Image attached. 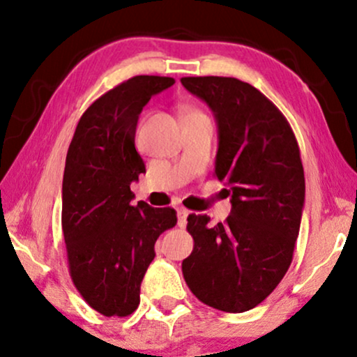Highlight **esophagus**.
Listing matches in <instances>:
<instances>
[{"mask_svg":"<svg viewBox=\"0 0 357 357\" xmlns=\"http://www.w3.org/2000/svg\"><path fill=\"white\" fill-rule=\"evenodd\" d=\"M176 214H178V226L179 227L186 226V220H188V214H190V211L184 208H178L176 209Z\"/></svg>","mask_w":357,"mask_h":357,"instance_id":"1","label":"esophagus"}]
</instances>
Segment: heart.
Masks as SVG:
<instances>
[{
    "instance_id": "heart-1",
    "label": "heart",
    "mask_w": 357,
    "mask_h": 357,
    "mask_svg": "<svg viewBox=\"0 0 357 357\" xmlns=\"http://www.w3.org/2000/svg\"><path fill=\"white\" fill-rule=\"evenodd\" d=\"M192 113H195V111H192Z\"/></svg>"
}]
</instances>
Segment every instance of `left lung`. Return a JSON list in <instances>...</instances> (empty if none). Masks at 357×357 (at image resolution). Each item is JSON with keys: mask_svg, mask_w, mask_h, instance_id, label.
Here are the masks:
<instances>
[{"mask_svg": "<svg viewBox=\"0 0 357 357\" xmlns=\"http://www.w3.org/2000/svg\"><path fill=\"white\" fill-rule=\"evenodd\" d=\"M218 123L214 174L231 190V214L211 225L190 214L192 252L183 276L201 303L244 312L263 303L293 261L304 208V169L287 119L255 86L225 76L181 78Z\"/></svg>", "mask_w": 357, "mask_h": 357, "instance_id": "8db88e82", "label": "left lung"}]
</instances>
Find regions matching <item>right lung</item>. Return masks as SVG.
Returning <instances> with one entry per match:
<instances>
[{"label": "right lung", "mask_w": 357, "mask_h": 357, "mask_svg": "<svg viewBox=\"0 0 357 357\" xmlns=\"http://www.w3.org/2000/svg\"><path fill=\"white\" fill-rule=\"evenodd\" d=\"M174 84L166 76H135L84 111L66 154L61 226L76 289L102 316H130L139 304L154 243L176 226L173 208L131 203V183L146 173L135 136L141 111Z\"/></svg>", "instance_id": "obj_1"}]
</instances>
